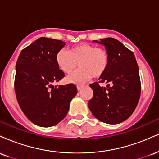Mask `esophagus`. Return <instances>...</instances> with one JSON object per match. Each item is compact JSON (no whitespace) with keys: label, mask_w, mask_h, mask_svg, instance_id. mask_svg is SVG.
I'll list each match as a JSON object with an SVG mask.
<instances>
[{"label":"esophagus","mask_w":159,"mask_h":159,"mask_svg":"<svg viewBox=\"0 0 159 159\" xmlns=\"http://www.w3.org/2000/svg\"><path fill=\"white\" fill-rule=\"evenodd\" d=\"M82 87H83V86H82V85H78V86H77V89H78V90L79 91V90H81V89L82 88Z\"/></svg>","instance_id":"34e87169"}]
</instances>
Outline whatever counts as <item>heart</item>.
Masks as SVG:
<instances>
[{
  "mask_svg": "<svg viewBox=\"0 0 159 159\" xmlns=\"http://www.w3.org/2000/svg\"><path fill=\"white\" fill-rule=\"evenodd\" d=\"M56 63L65 74H73L67 78L70 83L81 84L92 77L98 78L106 71L109 63L108 53L105 48L89 43H80L66 51L62 49L56 54Z\"/></svg>",
  "mask_w": 159,
  "mask_h": 159,
  "instance_id": "1",
  "label": "heart"
}]
</instances>
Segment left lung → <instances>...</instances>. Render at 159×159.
Wrapping results in <instances>:
<instances>
[{
  "label": "left lung",
  "mask_w": 159,
  "mask_h": 159,
  "mask_svg": "<svg viewBox=\"0 0 159 159\" xmlns=\"http://www.w3.org/2000/svg\"><path fill=\"white\" fill-rule=\"evenodd\" d=\"M105 46L109 63L99 81L91 84L93 96L88 107L96 119L107 124H118L127 120L135 110L140 96L139 69L135 57L117 39L108 37L94 40ZM99 83H108L106 88Z\"/></svg>",
  "instance_id": "1"
}]
</instances>
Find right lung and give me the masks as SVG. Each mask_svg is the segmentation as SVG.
Segmentation results:
<instances>
[{
	"instance_id": "1",
	"label": "right lung",
	"mask_w": 159,
	"mask_h": 159,
	"mask_svg": "<svg viewBox=\"0 0 159 159\" xmlns=\"http://www.w3.org/2000/svg\"><path fill=\"white\" fill-rule=\"evenodd\" d=\"M64 45L61 40L40 37L21 51L16 62L17 101L25 116L39 126H53L64 119L77 94L72 84L52 85L65 76L56 63V54Z\"/></svg>"
}]
</instances>
